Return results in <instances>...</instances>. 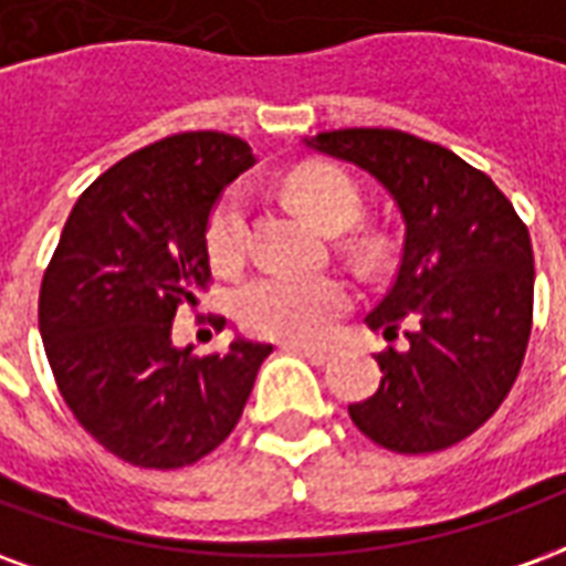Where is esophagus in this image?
<instances>
[{
	"instance_id": "obj_1",
	"label": "esophagus",
	"mask_w": 566,
	"mask_h": 566,
	"mask_svg": "<svg viewBox=\"0 0 566 566\" xmlns=\"http://www.w3.org/2000/svg\"><path fill=\"white\" fill-rule=\"evenodd\" d=\"M284 352H294V355L306 357V360H312V364H327L331 360V348L327 345H303V343H284L282 345Z\"/></svg>"
}]
</instances>
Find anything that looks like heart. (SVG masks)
<instances>
[{
    "label": "heart",
    "mask_w": 566,
    "mask_h": 566,
    "mask_svg": "<svg viewBox=\"0 0 566 566\" xmlns=\"http://www.w3.org/2000/svg\"><path fill=\"white\" fill-rule=\"evenodd\" d=\"M287 193L327 233H343L360 218L364 199L355 181L333 166H303L287 178ZM248 199L242 187L227 190L211 209L206 242L221 270H233L245 254ZM352 306V291L336 275L260 272L233 294V315L251 336L312 343Z\"/></svg>",
    "instance_id": "1"
}]
</instances>
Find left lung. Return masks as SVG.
Masks as SVG:
<instances>
[{
    "label": "left lung",
    "mask_w": 566,
    "mask_h": 566,
    "mask_svg": "<svg viewBox=\"0 0 566 566\" xmlns=\"http://www.w3.org/2000/svg\"><path fill=\"white\" fill-rule=\"evenodd\" d=\"M355 163L403 214L391 291L367 315L388 343L379 391L348 406L357 430L400 454L442 451L485 424L518 379L534 324V248L485 172L400 129L355 127L306 139Z\"/></svg>",
    "instance_id": "8db88e82"
}]
</instances>
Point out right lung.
Wrapping results in <instances>:
<instances>
[{"label":"right lung","mask_w":566,"mask_h":566,"mask_svg":"<svg viewBox=\"0 0 566 566\" xmlns=\"http://www.w3.org/2000/svg\"><path fill=\"white\" fill-rule=\"evenodd\" d=\"M251 163L248 142L214 129L129 154L81 193L44 270L39 331L56 388L133 467L178 470L218 449L272 352L248 339L202 357L172 345L175 312L211 282V209Z\"/></svg>","instance_id":"add662e5"}]
</instances>
